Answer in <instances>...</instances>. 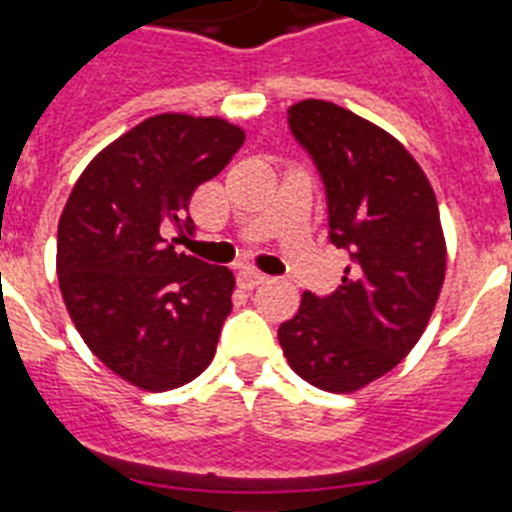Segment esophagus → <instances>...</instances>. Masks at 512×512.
Returning <instances> with one entry per match:
<instances>
[{"instance_id":"esophagus-1","label":"esophagus","mask_w":512,"mask_h":512,"mask_svg":"<svg viewBox=\"0 0 512 512\" xmlns=\"http://www.w3.org/2000/svg\"><path fill=\"white\" fill-rule=\"evenodd\" d=\"M266 282V274H261V271L256 269H241L238 271V284H241L243 289H253L259 287V284Z\"/></svg>"}]
</instances>
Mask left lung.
I'll use <instances>...</instances> for the list:
<instances>
[{"label": "left lung", "instance_id": "8db88e82", "mask_svg": "<svg viewBox=\"0 0 512 512\" xmlns=\"http://www.w3.org/2000/svg\"><path fill=\"white\" fill-rule=\"evenodd\" d=\"M328 200V238L351 256L341 287L302 295L279 325L289 366L325 392H356L395 369L423 336L446 274L428 176L400 140L323 99L289 107Z\"/></svg>", "mask_w": 512, "mask_h": 512}]
</instances>
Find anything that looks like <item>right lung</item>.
I'll use <instances>...</instances> for the list:
<instances>
[{"instance_id": "add662e5", "label": "right lung", "mask_w": 512, "mask_h": 512, "mask_svg": "<svg viewBox=\"0 0 512 512\" xmlns=\"http://www.w3.org/2000/svg\"><path fill=\"white\" fill-rule=\"evenodd\" d=\"M243 140L220 117H148L89 161L63 207V302L92 354L140 390L182 387L215 356L233 310V271L174 243L194 233V189L220 174Z\"/></svg>"}]
</instances>
